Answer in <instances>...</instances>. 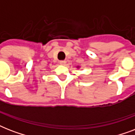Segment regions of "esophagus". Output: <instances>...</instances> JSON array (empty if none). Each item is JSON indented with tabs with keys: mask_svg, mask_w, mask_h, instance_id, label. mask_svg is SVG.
<instances>
[{
	"mask_svg": "<svg viewBox=\"0 0 135 135\" xmlns=\"http://www.w3.org/2000/svg\"><path fill=\"white\" fill-rule=\"evenodd\" d=\"M59 63L61 65H65L66 63V61H64V60H61V61H59Z\"/></svg>",
	"mask_w": 135,
	"mask_h": 135,
	"instance_id": "obj_1",
	"label": "esophagus"
}]
</instances>
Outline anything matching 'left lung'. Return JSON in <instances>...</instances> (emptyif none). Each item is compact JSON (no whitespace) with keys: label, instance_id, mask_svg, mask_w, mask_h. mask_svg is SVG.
<instances>
[{"label":"left lung","instance_id":"left-lung-1","mask_svg":"<svg viewBox=\"0 0 135 135\" xmlns=\"http://www.w3.org/2000/svg\"><path fill=\"white\" fill-rule=\"evenodd\" d=\"M77 67H78V68H79V66H77Z\"/></svg>","mask_w":135,"mask_h":135}]
</instances>
